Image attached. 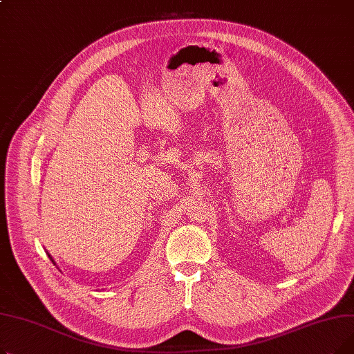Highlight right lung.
<instances>
[{
  "label": "right lung",
  "mask_w": 354,
  "mask_h": 354,
  "mask_svg": "<svg viewBox=\"0 0 354 354\" xmlns=\"http://www.w3.org/2000/svg\"><path fill=\"white\" fill-rule=\"evenodd\" d=\"M48 257H50V255H48ZM50 259H51V261H53V258H51V257H50ZM53 263H54V261H53Z\"/></svg>",
  "instance_id": "right-lung-1"
}]
</instances>
